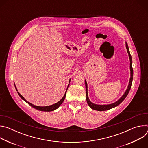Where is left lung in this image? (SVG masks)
I'll return each instance as SVG.
<instances>
[{
  "label": "left lung",
  "mask_w": 148,
  "mask_h": 148,
  "mask_svg": "<svg viewBox=\"0 0 148 148\" xmlns=\"http://www.w3.org/2000/svg\"><path fill=\"white\" fill-rule=\"evenodd\" d=\"M126 49H127V52L129 54V57H130V69H131V78L130 80V83H129V86L128 87V89L126 90V92H125V94L122 95V97L116 102L112 103V104H110V105H97V104H94L93 103H92L89 98H88V92H87V82L86 81V95H87V102L88 104V105L90 106V107L91 108H92V110H97V111H106V110H110L112 108H114L116 106H118V105H119L124 99L126 97V96L128 95L131 88V86H132V80H133V68L132 67V57L131 55L130 54V50H129V47L128 46V44L126 43Z\"/></svg>",
  "instance_id": "8db88e82"
}]
</instances>
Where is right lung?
I'll use <instances>...</instances> for the list:
<instances>
[{
    "mask_svg": "<svg viewBox=\"0 0 148 148\" xmlns=\"http://www.w3.org/2000/svg\"><path fill=\"white\" fill-rule=\"evenodd\" d=\"M15 88H16V91H17V88H16V86H15ZM67 89H68V88H67ZM67 90H66V93H65L64 97H62V98L60 101H58V102H57L56 103H54V104H53V105H50V106H47V107H38V106H35V105H34L32 104L31 103L27 102V101L24 98V97H23L22 95H20V94L18 92H17V93H18V95L21 98H22L23 100H24L25 102H26L29 105H30V106H32L33 108H34L37 110H38V111H41L49 112V111H54V110L57 109V108L60 106V105L62 103L63 101H64V99H65V98H66V92H67Z\"/></svg>",
    "mask_w": 148,
    "mask_h": 148,
    "instance_id": "right-lung-1",
    "label": "right lung"
}]
</instances>
